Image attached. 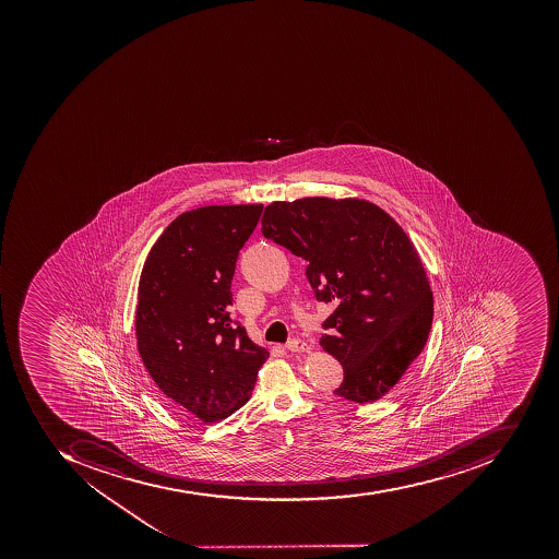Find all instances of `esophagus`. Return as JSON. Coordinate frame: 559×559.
Wrapping results in <instances>:
<instances>
[{"label":"esophagus","mask_w":559,"mask_h":559,"mask_svg":"<svg viewBox=\"0 0 559 559\" xmlns=\"http://www.w3.org/2000/svg\"><path fill=\"white\" fill-rule=\"evenodd\" d=\"M287 350L290 353H309L311 350V345L308 342L301 341V338H293V341L287 342L285 344Z\"/></svg>","instance_id":"1"}]
</instances>
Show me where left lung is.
Wrapping results in <instances>:
<instances>
[{
    "mask_svg": "<svg viewBox=\"0 0 559 559\" xmlns=\"http://www.w3.org/2000/svg\"><path fill=\"white\" fill-rule=\"evenodd\" d=\"M266 239L305 258L318 301L337 305L321 347L344 368L335 395L380 401L419 356L432 325V293L407 234L374 203L308 197L265 209Z\"/></svg>",
    "mask_w": 559,
    "mask_h": 559,
    "instance_id": "left-lung-1",
    "label": "left lung"
}]
</instances>
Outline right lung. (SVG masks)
<instances>
[{
	"instance_id": "1",
	"label": "right lung",
	"mask_w": 559,
	"mask_h": 559,
	"mask_svg": "<svg viewBox=\"0 0 559 559\" xmlns=\"http://www.w3.org/2000/svg\"><path fill=\"white\" fill-rule=\"evenodd\" d=\"M263 205L185 212L152 246L139 284L136 344L176 411L217 423L250 401L269 350L230 320L239 250Z\"/></svg>"
}]
</instances>
